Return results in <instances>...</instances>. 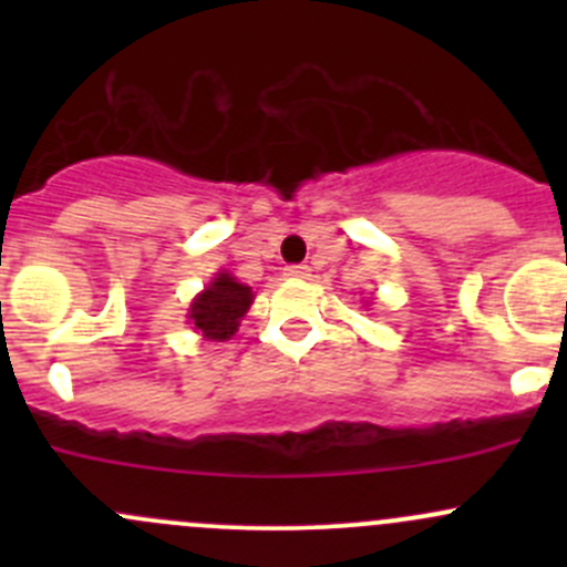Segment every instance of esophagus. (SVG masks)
<instances>
[{
    "mask_svg": "<svg viewBox=\"0 0 567 567\" xmlns=\"http://www.w3.org/2000/svg\"><path fill=\"white\" fill-rule=\"evenodd\" d=\"M285 277H288V279H307V277H310V268H307V266H288V268H285Z\"/></svg>",
    "mask_w": 567,
    "mask_h": 567,
    "instance_id": "34e87169",
    "label": "esophagus"
}]
</instances>
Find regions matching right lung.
Segmentation results:
<instances>
[{
    "mask_svg": "<svg viewBox=\"0 0 567 567\" xmlns=\"http://www.w3.org/2000/svg\"><path fill=\"white\" fill-rule=\"evenodd\" d=\"M255 301L249 285L238 282L233 274L219 271L210 279L208 288L192 301L188 307V320L205 340H230L238 331V323L247 316Z\"/></svg>",
    "mask_w": 567,
    "mask_h": 567,
    "instance_id": "right-lung-1",
    "label": "right lung"
}]
</instances>
